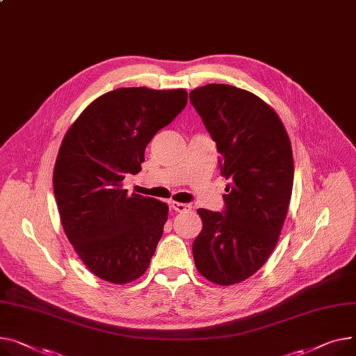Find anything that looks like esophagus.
Here are the masks:
<instances>
[{
  "label": "esophagus",
  "mask_w": 356,
  "mask_h": 356,
  "mask_svg": "<svg viewBox=\"0 0 356 356\" xmlns=\"http://www.w3.org/2000/svg\"><path fill=\"white\" fill-rule=\"evenodd\" d=\"M172 207L173 210L179 211V213H187L192 210V206L187 204V203H180V202H172Z\"/></svg>",
  "instance_id": "esophagus-1"
}]
</instances>
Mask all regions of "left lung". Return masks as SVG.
Here are the masks:
<instances>
[{"label": "left lung", "mask_w": 356, "mask_h": 356, "mask_svg": "<svg viewBox=\"0 0 356 356\" xmlns=\"http://www.w3.org/2000/svg\"><path fill=\"white\" fill-rule=\"evenodd\" d=\"M191 102L229 180L225 213L197 209L203 227L193 257L209 282L230 286L256 273L277 245L293 187L292 145L276 111L248 90L207 84L191 91Z\"/></svg>", "instance_id": "8db88e82"}]
</instances>
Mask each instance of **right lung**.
<instances>
[{
	"mask_svg": "<svg viewBox=\"0 0 356 356\" xmlns=\"http://www.w3.org/2000/svg\"><path fill=\"white\" fill-rule=\"evenodd\" d=\"M187 104V91L127 87L90 103L67 130L53 186L60 220L81 262L97 277L124 285L143 275L168 222L169 206L129 195L153 136Z\"/></svg>",
	"mask_w": 356,
	"mask_h": 356,
	"instance_id": "add662e5",
	"label": "right lung"
}]
</instances>
